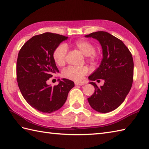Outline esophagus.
Returning <instances> with one entry per match:
<instances>
[{
    "label": "esophagus",
    "instance_id": "34e87169",
    "mask_svg": "<svg viewBox=\"0 0 149 149\" xmlns=\"http://www.w3.org/2000/svg\"><path fill=\"white\" fill-rule=\"evenodd\" d=\"M84 84L82 83H77V82H75V86H83Z\"/></svg>",
    "mask_w": 149,
    "mask_h": 149
}]
</instances>
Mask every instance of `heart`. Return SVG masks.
<instances>
[{"label":"heart","instance_id":"b5f03b06","mask_svg":"<svg viewBox=\"0 0 149 149\" xmlns=\"http://www.w3.org/2000/svg\"><path fill=\"white\" fill-rule=\"evenodd\" d=\"M75 48L87 56L88 61L90 63H95L100 58V54L95 52V46L94 44L86 40H81L75 42L74 44ZM67 53V47L65 43L59 44L56 47L52 54V58L58 66H63L66 63V56ZM88 72L86 66L74 67L68 66L62 71V75L64 77L74 81H80L83 79L84 75Z\"/></svg>","mask_w":149,"mask_h":149}]
</instances>
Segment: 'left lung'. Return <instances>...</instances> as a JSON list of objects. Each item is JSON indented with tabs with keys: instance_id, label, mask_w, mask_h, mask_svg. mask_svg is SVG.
<instances>
[{
	"instance_id": "obj_1",
	"label": "left lung",
	"mask_w": 149,
	"mask_h": 149,
	"mask_svg": "<svg viewBox=\"0 0 149 149\" xmlns=\"http://www.w3.org/2000/svg\"><path fill=\"white\" fill-rule=\"evenodd\" d=\"M85 37L99 41L103 54L99 68L88 78L90 81L103 79L104 83L98 87L90 82L95 87V92L88 99V102L97 111L108 113L121 105L131 90L133 81V59L122 40L105 31H97Z\"/></svg>"
}]
</instances>
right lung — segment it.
<instances>
[{
	"instance_id": "obj_1",
	"label": "right lung",
	"mask_w": 149,
	"mask_h": 149,
	"mask_svg": "<svg viewBox=\"0 0 149 149\" xmlns=\"http://www.w3.org/2000/svg\"><path fill=\"white\" fill-rule=\"evenodd\" d=\"M67 36L52 33L34 36L24 43L18 52L17 79L22 96L33 108L50 113L63 106L73 87V81L63 79L56 86L47 84L59 72L52 58L54 50Z\"/></svg>"
}]
</instances>
